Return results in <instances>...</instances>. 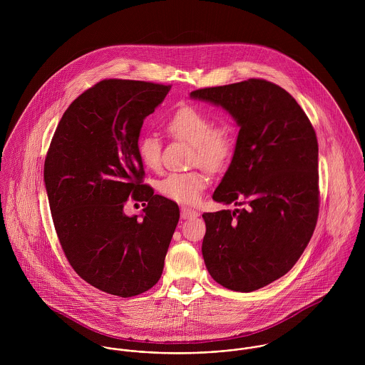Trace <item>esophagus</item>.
<instances>
[{"instance_id":"obj_1","label":"esophagus","mask_w":365,"mask_h":365,"mask_svg":"<svg viewBox=\"0 0 365 365\" xmlns=\"http://www.w3.org/2000/svg\"><path fill=\"white\" fill-rule=\"evenodd\" d=\"M200 213L198 210L192 208H187V207H182L181 208V217L182 219H192V217H197Z\"/></svg>"}]
</instances>
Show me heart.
<instances>
[{
	"label": "heart",
	"instance_id": "1",
	"mask_svg": "<svg viewBox=\"0 0 365 365\" xmlns=\"http://www.w3.org/2000/svg\"><path fill=\"white\" fill-rule=\"evenodd\" d=\"M170 136L192 145L191 163L210 173L226 167L236 149V135L229 123H213V118L195 106L177 109L165 122ZM161 140L156 133H145L138 142V155L149 170L161 164ZM209 177L200 171L171 173L158 184V191L177 202L194 204L208 187Z\"/></svg>",
	"mask_w": 365,
	"mask_h": 365
}]
</instances>
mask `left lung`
Here are the masks:
<instances>
[{"label":"left lung","mask_w":365,"mask_h":365,"mask_svg":"<svg viewBox=\"0 0 365 365\" xmlns=\"http://www.w3.org/2000/svg\"><path fill=\"white\" fill-rule=\"evenodd\" d=\"M240 126L213 200L240 209L202 215V256L222 287L252 292L285 275L308 246L319 215L317 139L295 98L262 78L200 88Z\"/></svg>","instance_id":"8db88e82"}]
</instances>
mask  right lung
Listing matches in <instances>:
<instances>
[{
	"label": "right lung",
	"mask_w": 365,
	"mask_h": 365,
	"mask_svg": "<svg viewBox=\"0 0 365 365\" xmlns=\"http://www.w3.org/2000/svg\"><path fill=\"white\" fill-rule=\"evenodd\" d=\"M171 86L103 80L63 113L45 158V185L66 259L90 285L120 298L150 289L180 219L178 205L143 184V119ZM132 197L144 217H126Z\"/></svg>",
	"instance_id": "1"
}]
</instances>
